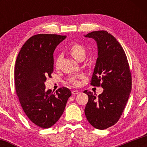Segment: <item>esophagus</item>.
Wrapping results in <instances>:
<instances>
[{
  "mask_svg": "<svg viewBox=\"0 0 147 147\" xmlns=\"http://www.w3.org/2000/svg\"><path fill=\"white\" fill-rule=\"evenodd\" d=\"M78 93H79V91H78V90H73V91H72V94H76Z\"/></svg>",
  "mask_w": 147,
  "mask_h": 147,
  "instance_id": "1",
  "label": "esophagus"
}]
</instances>
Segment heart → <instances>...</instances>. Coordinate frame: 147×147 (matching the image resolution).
<instances>
[{"mask_svg": "<svg viewBox=\"0 0 147 147\" xmlns=\"http://www.w3.org/2000/svg\"><path fill=\"white\" fill-rule=\"evenodd\" d=\"M69 53L77 60H80L82 58H84L86 54L85 47L78 43H74L69 49ZM59 58H56L54 65L56 67H58L59 65ZM82 78V75H74L69 77L68 82L74 86H78L80 84V78Z\"/></svg>", "mask_w": 147, "mask_h": 147, "instance_id": "b5f03b06", "label": "heart"}]
</instances>
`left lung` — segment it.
Here are the masks:
<instances>
[{
  "mask_svg": "<svg viewBox=\"0 0 147 147\" xmlns=\"http://www.w3.org/2000/svg\"><path fill=\"white\" fill-rule=\"evenodd\" d=\"M98 46V58L91 85L104 89L96 97L85 90L89 100L85 108L86 118L92 126L104 130L119 120L131 90V74L123 47L112 35L105 30L90 32Z\"/></svg>",
  "mask_w": 147,
  "mask_h": 147,
  "instance_id": "8db88e82",
  "label": "left lung"
}]
</instances>
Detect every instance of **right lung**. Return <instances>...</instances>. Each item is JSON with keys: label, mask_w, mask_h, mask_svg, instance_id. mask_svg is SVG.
Wrapping results in <instances>:
<instances>
[{"label": "right lung", "mask_w": 147, "mask_h": 147, "mask_svg": "<svg viewBox=\"0 0 147 147\" xmlns=\"http://www.w3.org/2000/svg\"><path fill=\"white\" fill-rule=\"evenodd\" d=\"M66 36L41 34L32 36L23 45L14 69L16 92L28 118L42 128L54 125L63 114L70 89L63 87L53 94L45 90L47 77L54 71L53 53Z\"/></svg>", "instance_id": "obj_1"}]
</instances>
